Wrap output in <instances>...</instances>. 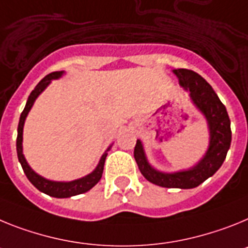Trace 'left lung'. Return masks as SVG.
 <instances>
[{
	"instance_id": "1",
	"label": "left lung",
	"mask_w": 248,
	"mask_h": 248,
	"mask_svg": "<svg viewBox=\"0 0 248 248\" xmlns=\"http://www.w3.org/2000/svg\"><path fill=\"white\" fill-rule=\"evenodd\" d=\"M173 72L180 79V85L189 91L193 103L207 120L210 128V147L199 165L187 171L175 173H162L152 169L146 160L140 140L136 142L133 156L143 177L151 184L167 188H193L215 175L222 166L228 148L231 146V122L225 105L203 77L186 68L173 70Z\"/></svg>"
}]
</instances>
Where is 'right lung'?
Listing matches in <instances>:
<instances>
[{"label":"right lung","instance_id":"obj_1","mask_svg":"<svg viewBox=\"0 0 248 248\" xmlns=\"http://www.w3.org/2000/svg\"><path fill=\"white\" fill-rule=\"evenodd\" d=\"M62 73L63 72L61 71V72H52L49 73V75H47L45 78L41 79L40 82H38V85L34 87L33 91L30 93L27 103H26L25 108H23L22 113H21L20 122H18V128H17L16 140V148L18 161H20L21 166H22L23 169V172H25V175L27 176V178L30 180V182H31L36 188L40 189L41 192L46 193V195L48 196H52V197H57V199H66V197L81 195V193H85L87 192V191H90V189L101 180V177H102L103 166H105V160H106L107 157V152H105L103 156L101 157L100 163H98V166L96 167V170H94L93 172H91L90 175L85 176V177L79 178V180L71 181V182H55V181L46 180V178L41 177L40 175H37V173L30 167L29 163L26 162V158L22 154V132L26 117L29 115V112L30 109H31L32 105H33L34 100L38 97V94L48 86V83L51 82V79L59 78V77L62 76Z\"/></svg>","mask_w":248,"mask_h":248}]
</instances>
